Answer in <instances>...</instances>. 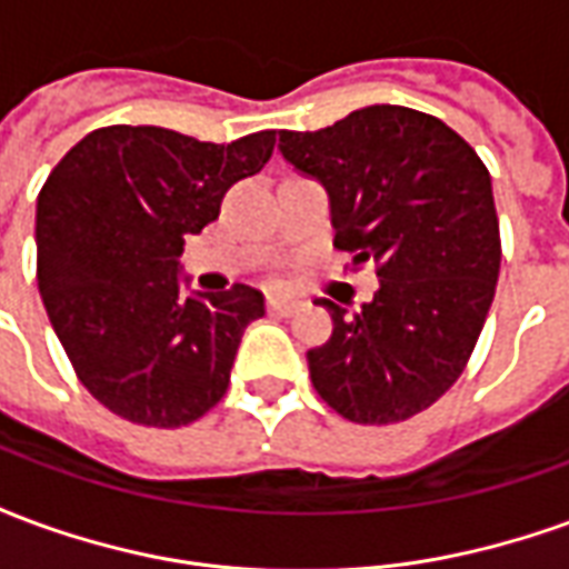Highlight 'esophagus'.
I'll return each mask as SVG.
<instances>
[{
	"label": "esophagus",
	"mask_w": 569,
	"mask_h": 569,
	"mask_svg": "<svg viewBox=\"0 0 569 569\" xmlns=\"http://www.w3.org/2000/svg\"><path fill=\"white\" fill-rule=\"evenodd\" d=\"M301 305L298 298L292 296H271L268 298V310L271 313H280V317H289V313H296V308Z\"/></svg>",
	"instance_id": "esophagus-1"
}]
</instances>
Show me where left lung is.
Segmentation results:
<instances>
[{"label":"left lung","instance_id":"obj_1","mask_svg":"<svg viewBox=\"0 0 569 569\" xmlns=\"http://www.w3.org/2000/svg\"><path fill=\"white\" fill-rule=\"evenodd\" d=\"M280 151L317 179L335 247L375 261L378 292L357 313L329 298L332 338L308 350L322 402L353 423H399L463 375L500 277L488 167L445 121L366 106L332 128L280 130Z\"/></svg>","mask_w":569,"mask_h":569}]
</instances>
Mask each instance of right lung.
I'll return each instance as SVG.
<instances>
[{
  "label": "right lung",
  "mask_w": 569,
  "mask_h": 569,
  "mask_svg": "<svg viewBox=\"0 0 569 569\" xmlns=\"http://www.w3.org/2000/svg\"><path fill=\"white\" fill-rule=\"evenodd\" d=\"M277 142L259 130L228 146L167 128L112 124L57 163L36 203L39 292L79 381L112 415L186 427L228 390L264 296L179 292L186 237L219 219L237 179L259 173Z\"/></svg>",
  "instance_id": "obj_1"
}]
</instances>
